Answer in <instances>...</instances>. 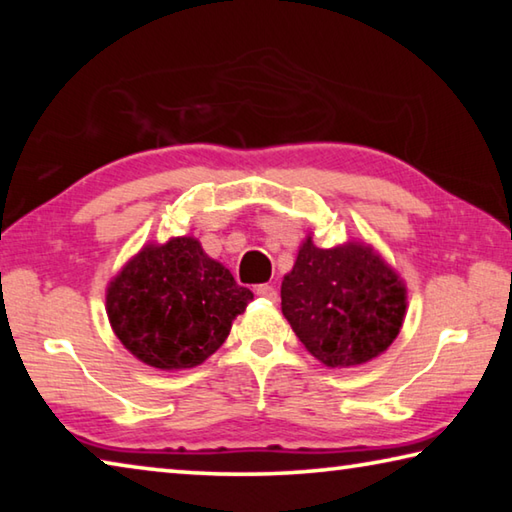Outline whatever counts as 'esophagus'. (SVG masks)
<instances>
[{
    "label": "esophagus",
    "mask_w": 512,
    "mask_h": 512,
    "mask_svg": "<svg viewBox=\"0 0 512 512\" xmlns=\"http://www.w3.org/2000/svg\"><path fill=\"white\" fill-rule=\"evenodd\" d=\"M255 291H257V296H262L266 300H271V302L277 300V289L273 287V284H259Z\"/></svg>",
    "instance_id": "1"
}]
</instances>
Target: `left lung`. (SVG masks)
<instances>
[{
    "instance_id": "1",
    "label": "left lung",
    "mask_w": 512,
    "mask_h": 512,
    "mask_svg": "<svg viewBox=\"0 0 512 512\" xmlns=\"http://www.w3.org/2000/svg\"><path fill=\"white\" fill-rule=\"evenodd\" d=\"M282 314L311 357L354 368L384 354L406 316V284L366 241L318 248L307 235L282 280Z\"/></svg>"
}]
</instances>
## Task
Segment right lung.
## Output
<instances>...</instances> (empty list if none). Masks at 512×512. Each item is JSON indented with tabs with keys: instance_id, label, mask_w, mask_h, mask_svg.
I'll return each mask as SVG.
<instances>
[{
	"instance_id": "add662e5",
	"label": "right lung",
	"mask_w": 512,
	"mask_h": 512,
	"mask_svg": "<svg viewBox=\"0 0 512 512\" xmlns=\"http://www.w3.org/2000/svg\"><path fill=\"white\" fill-rule=\"evenodd\" d=\"M253 291L239 287L196 237L146 244L112 277L106 314L135 359L158 370L196 368L228 339Z\"/></svg>"
}]
</instances>
